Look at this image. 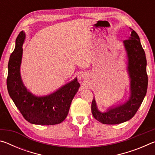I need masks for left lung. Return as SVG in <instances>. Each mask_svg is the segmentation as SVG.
I'll list each match as a JSON object with an SVG mask.
<instances>
[{"label": "left lung", "instance_id": "1", "mask_svg": "<svg viewBox=\"0 0 155 155\" xmlns=\"http://www.w3.org/2000/svg\"><path fill=\"white\" fill-rule=\"evenodd\" d=\"M130 36L123 41L127 53V70L130 81V93L124 103L109 107L105 111L98 109L95 98L91 103V112L98 122L105 124H117L130 120L134 116L148 88L146 54L137 33L131 29Z\"/></svg>", "mask_w": 155, "mask_h": 155}]
</instances>
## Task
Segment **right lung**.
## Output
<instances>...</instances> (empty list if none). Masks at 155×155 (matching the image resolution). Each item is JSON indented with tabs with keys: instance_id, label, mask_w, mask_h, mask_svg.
Wrapping results in <instances>:
<instances>
[{
	"instance_id": "obj_1",
	"label": "right lung",
	"mask_w": 155,
	"mask_h": 155,
	"mask_svg": "<svg viewBox=\"0 0 155 155\" xmlns=\"http://www.w3.org/2000/svg\"><path fill=\"white\" fill-rule=\"evenodd\" d=\"M26 34L22 31L15 40L14 51L8 63L7 90L15 106L26 120L33 124L54 125L67 117L75 94L79 89L77 78L46 96H36L23 83L20 74Z\"/></svg>"
}]
</instances>
